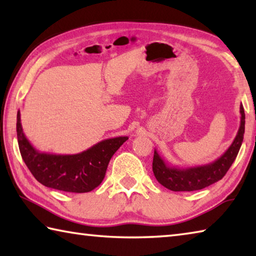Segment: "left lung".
Masks as SVG:
<instances>
[{
  "mask_svg": "<svg viewBox=\"0 0 256 256\" xmlns=\"http://www.w3.org/2000/svg\"><path fill=\"white\" fill-rule=\"evenodd\" d=\"M240 125L238 132L234 138L232 144L222 156L210 164L202 166L180 168L170 166L162 159L157 150H154L152 170L154 177L164 188L174 190V192H183V190H202L211 184L216 183L226 175L229 168L235 162L240 149L245 132V112L244 107L240 105Z\"/></svg>",
  "mask_w": 256,
  "mask_h": 256,
  "instance_id": "obj_1",
  "label": "left lung"
}]
</instances>
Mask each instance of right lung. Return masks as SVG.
Listing matches in <instances>:
<instances>
[{
    "label": "right lung",
    "instance_id": "right-lung-1",
    "mask_svg": "<svg viewBox=\"0 0 256 256\" xmlns=\"http://www.w3.org/2000/svg\"><path fill=\"white\" fill-rule=\"evenodd\" d=\"M16 136L21 157L34 178L47 188L72 193H86L96 188L105 177L112 154L128 138H106L76 154L40 152L26 138L20 112L16 114Z\"/></svg>",
    "mask_w": 256,
    "mask_h": 256
}]
</instances>
